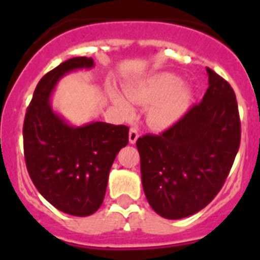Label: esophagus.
<instances>
[{"label": "esophagus", "mask_w": 260, "mask_h": 260, "mask_svg": "<svg viewBox=\"0 0 260 260\" xmlns=\"http://www.w3.org/2000/svg\"><path fill=\"white\" fill-rule=\"evenodd\" d=\"M138 138H139V133H138V130L135 127H132L130 128V133H128V142L132 144H134L135 142L138 141Z\"/></svg>", "instance_id": "obj_1"}]
</instances>
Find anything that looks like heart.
<instances>
[{"instance_id":"1","label":"heart","mask_w":260,"mask_h":260,"mask_svg":"<svg viewBox=\"0 0 260 260\" xmlns=\"http://www.w3.org/2000/svg\"><path fill=\"white\" fill-rule=\"evenodd\" d=\"M125 98L118 89L110 88L109 98L121 114L128 117L134 112L132 103L150 105L147 121L157 130H165L176 125L186 113L190 103V88L181 83V78L169 71L157 74L134 83L126 88Z\"/></svg>"}]
</instances>
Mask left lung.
Segmentation results:
<instances>
[{"mask_svg":"<svg viewBox=\"0 0 260 260\" xmlns=\"http://www.w3.org/2000/svg\"><path fill=\"white\" fill-rule=\"evenodd\" d=\"M208 88L174 126L137 141L146 198L157 215L183 219L220 191L240 148L238 105L231 84L206 68Z\"/></svg>","mask_w":260,"mask_h":260,"instance_id":"1","label":"left lung"}]
</instances>
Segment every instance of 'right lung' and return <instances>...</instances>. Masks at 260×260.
I'll return each mask as SVG.
<instances>
[{
    "instance_id": "obj_1",
    "label": "right lung",
    "mask_w": 260,
    "mask_h": 260,
    "mask_svg": "<svg viewBox=\"0 0 260 260\" xmlns=\"http://www.w3.org/2000/svg\"><path fill=\"white\" fill-rule=\"evenodd\" d=\"M93 66L92 58L75 57L45 74L23 125L24 157L34 185L57 210L79 217L100 208L112 164L128 143L127 126L100 121L74 126L53 109L50 98L59 80Z\"/></svg>"
}]
</instances>
